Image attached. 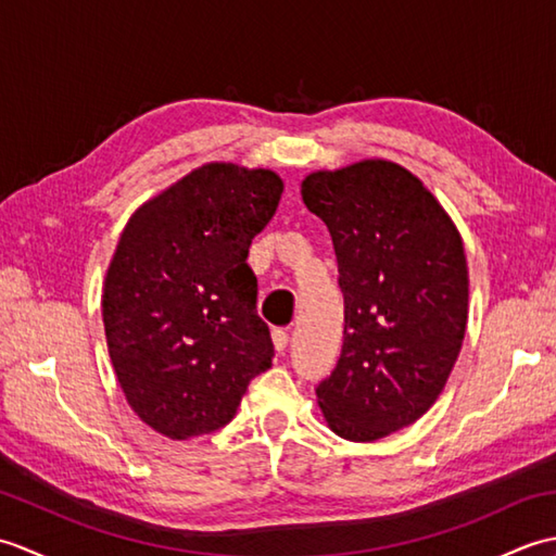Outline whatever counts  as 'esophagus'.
Wrapping results in <instances>:
<instances>
[{"mask_svg": "<svg viewBox=\"0 0 556 556\" xmlns=\"http://www.w3.org/2000/svg\"><path fill=\"white\" fill-rule=\"evenodd\" d=\"M271 344L277 353H285L289 346V332L287 329H271Z\"/></svg>", "mask_w": 556, "mask_h": 556, "instance_id": "obj_1", "label": "esophagus"}]
</instances>
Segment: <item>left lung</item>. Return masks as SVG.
<instances>
[{
  "label": "left lung",
  "mask_w": 556,
  "mask_h": 556,
  "mask_svg": "<svg viewBox=\"0 0 556 556\" xmlns=\"http://www.w3.org/2000/svg\"><path fill=\"white\" fill-rule=\"evenodd\" d=\"M303 203L332 236L344 346L317 384L329 430L372 442L416 422L448 380L468 323V265L454 219L392 160L317 169Z\"/></svg>",
  "instance_id": "1"
}]
</instances>
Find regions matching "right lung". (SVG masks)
Returning a JSON list of instances; mask_svg holds the SVG:
<instances>
[{
  "instance_id": "add662e5",
  "label": "right lung",
  "mask_w": 556,
  "mask_h": 556,
  "mask_svg": "<svg viewBox=\"0 0 556 556\" xmlns=\"http://www.w3.org/2000/svg\"><path fill=\"white\" fill-rule=\"evenodd\" d=\"M271 169L207 162L126 222L102 287V323L122 392L169 440L224 428L271 368L248 248L275 217Z\"/></svg>"
}]
</instances>
